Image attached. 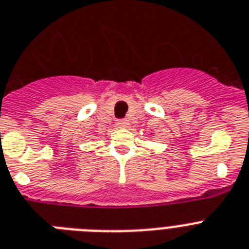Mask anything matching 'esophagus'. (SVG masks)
Instances as JSON below:
<instances>
[{"mask_svg":"<svg viewBox=\"0 0 249 249\" xmlns=\"http://www.w3.org/2000/svg\"><path fill=\"white\" fill-rule=\"evenodd\" d=\"M117 124L120 127H128L129 123L127 122L126 120H120V121H117Z\"/></svg>","mask_w":249,"mask_h":249,"instance_id":"obj_1","label":"esophagus"}]
</instances>
